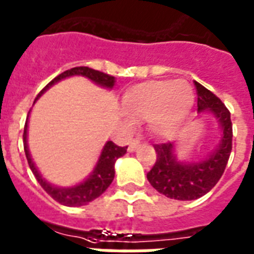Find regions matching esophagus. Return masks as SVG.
Wrapping results in <instances>:
<instances>
[{
    "instance_id": "34e87169",
    "label": "esophagus",
    "mask_w": 254,
    "mask_h": 254,
    "mask_svg": "<svg viewBox=\"0 0 254 254\" xmlns=\"http://www.w3.org/2000/svg\"><path fill=\"white\" fill-rule=\"evenodd\" d=\"M138 146H140V141L137 140V138H134V140H131L130 142H129V148H127V150H129V152H134Z\"/></svg>"
}]
</instances>
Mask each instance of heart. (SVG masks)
<instances>
[{
    "label": "heart",
    "instance_id": "b5f03b06",
    "mask_svg": "<svg viewBox=\"0 0 254 254\" xmlns=\"http://www.w3.org/2000/svg\"><path fill=\"white\" fill-rule=\"evenodd\" d=\"M193 90L185 81H149L129 89L123 97V110L130 120L148 119L149 129L168 138L190 113ZM130 120L127 123L130 125Z\"/></svg>",
    "mask_w": 254,
    "mask_h": 254
}]
</instances>
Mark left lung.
<instances>
[{
    "mask_svg": "<svg viewBox=\"0 0 254 254\" xmlns=\"http://www.w3.org/2000/svg\"><path fill=\"white\" fill-rule=\"evenodd\" d=\"M198 113L209 112L220 124L221 137L218 145L208 156L197 162H181L176 158L174 145L156 144L157 160L146 177L154 189L174 200L190 201L200 198L212 189L222 173L232 152L230 112L217 96L194 81Z\"/></svg>",
    "mask_w": 254,
    "mask_h": 254,
    "instance_id": "obj_1",
    "label": "left lung"
}]
</instances>
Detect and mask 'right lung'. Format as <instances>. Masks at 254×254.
Wrapping results in <instances>:
<instances>
[{
    "instance_id": "1",
    "label": "right lung",
    "mask_w": 254,
    "mask_h": 254,
    "mask_svg": "<svg viewBox=\"0 0 254 254\" xmlns=\"http://www.w3.org/2000/svg\"><path fill=\"white\" fill-rule=\"evenodd\" d=\"M71 75H84L89 80H92L94 84L100 85L102 88L112 89L114 86V80L113 75L106 74V73H102V71L94 70V69H90L88 66H78L73 67V69H69V70L64 71L60 75H57L54 80H52L49 84L46 85L45 88L42 89L40 94L37 96V98L41 96L42 93L46 92L50 86H53L54 84H57L58 81L64 80L66 77H71ZM36 98V100H37ZM36 102V101H34ZM30 113V112H29ZM28 121H29V114L28 119H26V123H25L24 127V149L25 154H26V160H28V164L32 169L34 177L37 179V181L40 183L44 190L49 194L52 198L60 202L61 205H65V206H82V205H86L89 202H92L93 200H96L97 197H100L104 193V191L109 188V185L112 184L114 179V162L117 161V158H120L121 156H124L127 153V146H117V145L112 142V141H108L104 148L101 150V154L98 157V161H97L94 169L90 173L88 179L82 181V183L77 184L74 187L70 188H58L52 185L50 183H48L45 179H42L41 173L38 172V169L34 165V162L32 160V156L29 153L28 148Z\"/></svg>"
}]
</instances>
